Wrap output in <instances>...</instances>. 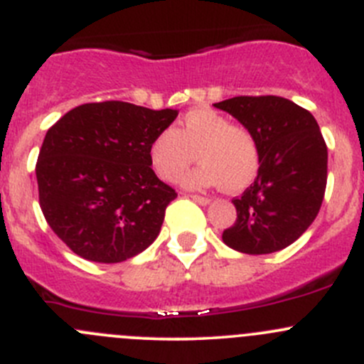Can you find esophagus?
I'll list each match as a JSON object with an SVG mask.
<instances>
[{
    "instance_id": "esophagus-1",
    "label": "esophagus",
    "mask_w": 364,
    "mask_h": 364,
    "mask_svg": "<svg viewBox=\"0 0 364 364\" xmlns=\"http://www.w3.org/2000/svg\"><path fill=\"white\" fill-rule=\"evenodd\" d=\"M188 197H190V199H192V200H196V203L200 204V205H205V204L211 203V200H209L208 197H203V196H188Z\"/></svg>"
}]
</instances>
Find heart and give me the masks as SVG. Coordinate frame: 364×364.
<instances>
[{
    "label": "heart",
    "mask_w": 364,
    "mask_h": 364,
    "mask_svg": "<svg viewBox=\"0 0 364 364\" xmlns=\"http://www.w3.org/2000/svg\"><path fill=\"white\" fill-rule=\"evenodd\" d=\"M149 159L156 176L167 183L178 181L197 159L200 165L186 183L197 188L222 185L225 192L248 188L260 167L252 130L209 107L192 109L178 128L161 130L149 146Z\"/></svg>",
    "instance_id": "1"
}]
</instances>
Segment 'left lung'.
<instances>
[{
	"label": "left lung",
	"instance_id": "8db88e82",
	"mask_svg": "<svg viewBox=\"0 0 364 364\" xmlns=\"http://www.w3.org/2000/svg\"><path fill=\"white\" fill-rule=\"evenodd\" d=\"M255 135L260 167L232 200L237 218L227 247L264 255L292 245L317 216L328 181V146L310 111L282 97H234L215 104Z\"/></svg>",
	"mask_w": 364,
	"mask_h": 364
}]
</instances>
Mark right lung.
Returning <instances> with one entry per match:
<instances>
[{"label":"right lung","mask_w":364,"mask_h":364,"mask_svg":"<svg viewBox=\"0 0 364 364\" xmlns=\"http://www.w3.org/2000/svg\"><path fill=\"white\" fill-rule=\"evenodd\" d=\"M176 116L107 100L79 105L47 130L36 160L40 208L73 253L123 262L156 240L178 193L156 178L149 146Z\"/></svg>","instance_id":"add662e5"}]
</instances>
